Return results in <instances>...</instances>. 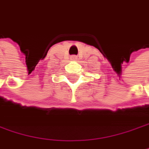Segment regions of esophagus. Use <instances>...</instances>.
<instances>
[{
  "instance_id": "1",
  "label": "esophagus",
  "mask_w": 149,
  "mask_h": 149,
  "mask_svg": "<svg viewBox=\"0 0 149 149\" xmlns=\"http://www.w3.org/2000/svg\"><path fill=\"white\" fill-rule=\"evenodd\" d=\"M71 59H72V60H75V59H76V56H75V55H73V56L71 57Z\"/></svg>"
}]
</instances>
